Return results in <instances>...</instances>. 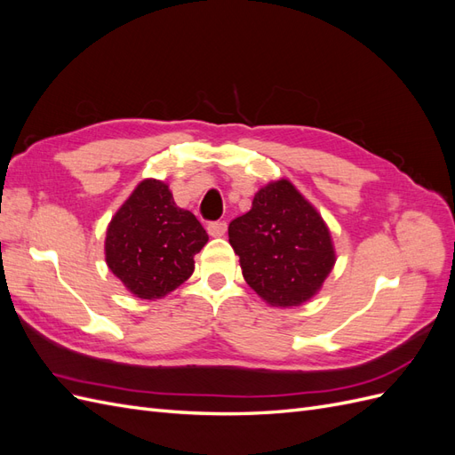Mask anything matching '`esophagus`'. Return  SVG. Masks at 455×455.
I'll return each mask as SVG.
<instances>
[{"label":"esophagus","instance_id":"esophagus-1","mask_svg":"<svg viewBox=\"0 0 455 455\" xmlns=\"http://www.w3.org/2000/svg\"><path fill=\"white\" fill-rule=\"evenodd\" d=\"M206 229H209V235H212V237H224L228 231V224L226 222H211L209 226H206Z\"/></svg>","mask_w":455,"mask_h":455}]
</instances>
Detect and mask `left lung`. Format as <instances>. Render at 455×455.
I'll return each mask as SVG.
<instances>
[{
	"label": "left lung",
	"mask_w": 455,
	"mask_h": 455,
	"mask_svg": "<svg viewBox=\"0 0 455 455\" xmlns=\"http://www.w3.org/2000/svg\"><path fill=\"white\" fill-rule=\"evenodd\" d=\"M228 233L244 281L273 307L306 304L336 264L323 216L284 178L261 188Z\"/></svg>",
	"instance_id": "1"
}]
</instances>
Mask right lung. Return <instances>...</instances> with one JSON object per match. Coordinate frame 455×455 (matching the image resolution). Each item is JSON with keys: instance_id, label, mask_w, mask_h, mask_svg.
<instances>
[{"instance_id": "add662e5", "label": "right lung", "mask_w": 455, "mask_h": 455, "mask_svg": "<svg viewBox=\"0 0 455 455\" xmlns=\"http://www.w3.org/2000/svg\"><path fill=\"white\" fill-rule=\"evenodd\" d=\"M206 241L199 220L176 206L169 186L146 178L106 229V264L136 298L159 299L189 279Z\"/></svg>"}]
</instances>
